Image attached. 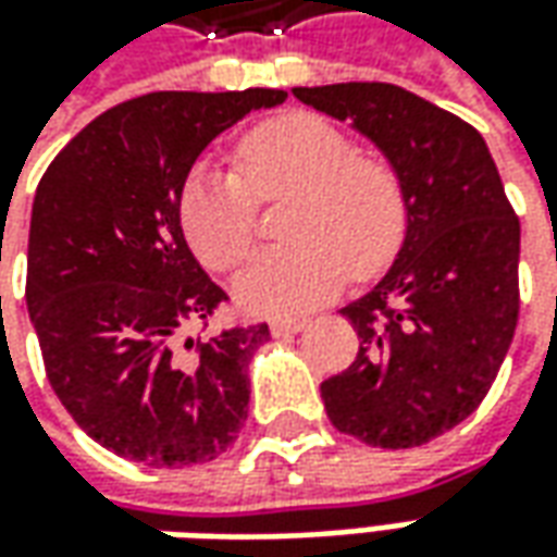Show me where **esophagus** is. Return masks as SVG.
Wrapping results in <instances>:
<instances>
[{"instance_id": "esophagus-1", "label": "esophagus", "mask_w": 557, "mask_h": 557, "mask_svg": "<svg viewBox=\"0 0 557 557\" xmlns=\"http://www.w3.org/2000/svg\"><path fill=\"white\" fill-rule=\"evenodd\" d=\"M305 326H308L305 320H274V323H271V336L274 338L296 336V333H301Z\"/></svg>"}]
</instances>
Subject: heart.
<instances>
[{
    "instance_id": "obj_1",
    "label": "heart",
    "mask_w": 557,
    "mask_h": 557,
    "mask_svg": "<svg viewBox=\"0 0 557 557\" xmlns=\"http://www.w3.org/2000/svg\"><path fill=\"white\" fill-rule=\"evenodd\" d=\"M240 174L200 165L187 175L178 219L202 264L231 271L256 240V197H296L286 237L261 252L234 283L249 314L298 317L330 301L348 271H382L404 237V190L392 169L357 157L355 141L314 113L256 125L237 150Z\"/></svg>"
}]
</instances>
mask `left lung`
<instances>
[{
	"instance_id": "8db88e82",
	"label": "left lung",
	"mask_w": 557,
	"mask_h": 557,
	"mask_svg": "<svg viewBox=\"0 0 557 557\" xmlns=\"http://www.w3.org/2000/svg\"><path fill=\"white\" fill-rule=\"evenodd\" d=\"M370 138L404 190L407 231L388 274L342 308L360 351L320 385L330 422L382 450L422 447L487 397L518 326L521 224L487 141L388 83L293 88Z\"/></svg>"
}]
</instances>
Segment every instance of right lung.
I'll return each instance as SVG.
<instances>
[{
    "label": "right lung",
    "instance_id": "right-lung-1",
    "mask_svg": "<svg viewBox=\"0 0 557 557\" xmlns=\"http://www.w3.org/2000/svg\"><path fill=\"white\" fill-rule=\"evenodd\" d=\"M280 88L150 91L110 107L46 169L29 215L27 311L58 400L150 469L212 462L249 410L268 323L184 336L224 289L194 259L178 197L206 147Z\"/></svg>",
    "mask_w": 557,
    "mask_h": 557
}]
</instances>
